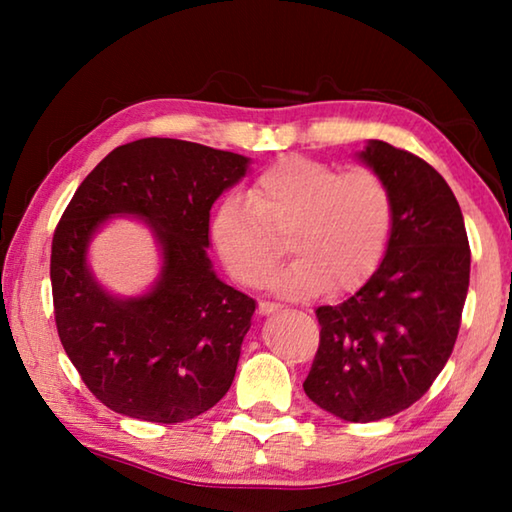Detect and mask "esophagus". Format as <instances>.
Returning <instances> with one entry per match:
<instances>
[{"label":"esophagus","mask_w":512,"mask_h":512,"mask_svg":"<svg viewBox=\"0 0 512 512\" xmlns=\"http://www.w3.org/2000/svg\"><path fill=\"white\" fill-rule=\"evenodd\" d=\"M275 311H280V305H277V302H266V300L259 302V314H262V316L275 314Z\"/></svg>","instance_id":"obj_1"}]
</instances>
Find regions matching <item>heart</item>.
I'll list each match as a JSON object with an SVG mask.
<instances>
[{"label": "heart", "mask_w": 512, "mask_h": 512, "mask_svg": "<svg viewBox=\"0 0 512 512\" xmlns=\"http://www.w3.org/2000/svg\"><path fill=\"white\" fill-rule=\"evenodd\" d=\"M393 194L379 173L345 171L309 158H284L259 173L244 196L216 205L210 235L230 275L259 287L289 237L293 255L271 289L305 300L359 289L377 271L393 230Z\"/></svg>", "instance_id": "heart-1"}]
</instances>
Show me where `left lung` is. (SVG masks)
Masks as SVG:
<instances>
[{"mask_svg":"<svg viewBox=\"0 0 512 512\" xmlns=\"http://www.w3.org/2000/svg\"><path fill=\"white\" fill-rule=\"evenodd\" d=\"M357 158L393 194V230L370 280L318 307L307 397L348 422H377L429 391L454 350L470 287V244L445 178L418 155L370 140Z\"/></svg>","mask_w":512,"mask_h":512,"instance_id":"obj_1","label":"left lung"}]
</instances>
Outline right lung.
<instances>
[{"label": "right lung", "mask_w": 512, "mask_h": 512, "mask_svg": "<svg viewBox=\"0 0 512 512\" xmlns=\"http://www.w3.org/2000/svg\"><path fill=\"white\" fill-rule=\"evenodd\" d=\"M248 164L146 137L110 151L69 201L51 241L56 327L85 386L115 413L176 424L228 393L255 300L216 275L210 210ZM115 215L142 220L161 250V273L140 297L110 294L87 264L93 235Z\"/></svg>", "instance_id": "1"}]
</instances>
